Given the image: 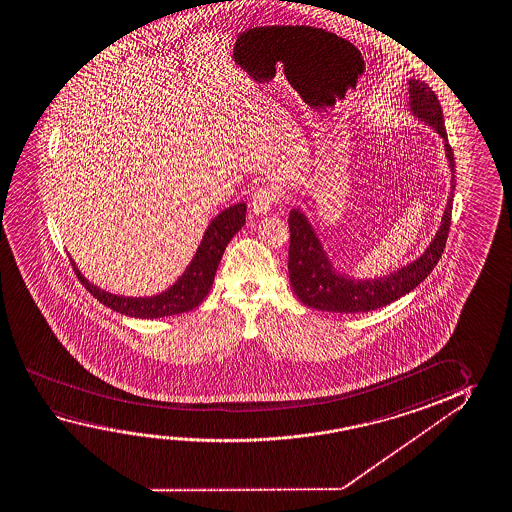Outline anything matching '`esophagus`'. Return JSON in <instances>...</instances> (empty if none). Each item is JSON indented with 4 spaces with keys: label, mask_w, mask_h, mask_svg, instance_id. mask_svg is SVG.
<instances>
[{
    "label": "esophagus",
    "mask_w": 512,
    "mask_h": 512,
    "mask_svg": "<svg viewBox=\"0 0 512 512\" xmlns=\"http://www.w3.org/2000/svg\"><path fill=\"white\" fill-rule=\"evenodd\" d=\"M275 202H277L275 189H273L271 185H262V187H259V189L253 193L252 210L255 214L264 216V214H268Z\"/></svg>",
    "instance_id": "34e87169"
}]
</instances>
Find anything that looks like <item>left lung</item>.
<instances>
[{
  "instance_id": "obj_1",
  "label": "left lung",
  "mask_w": 512,
  "mask_h": 512,
  "mask_svg": "<svg viewBox=\"0 0 512 512\" xmlns=\"http://www.w3.org/2000/svg\"><path fill=\"white\" fill-rule=\"evenodd\" d=\"M407 93V110L411 112L412 118L425 123L443 139L444 157L448 160V169L452 173L448 202L436 235L428 243L425 252L384 277H353L337 269L332 257H328V252L307 214L296 207L289 212V278L294 294L305 307L343 314L380 309L416 289L441 259L452 216L455 160L444 128L443 110L434 91L425 82L409 78Z\"/></svg>"
}]
</instances>
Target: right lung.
Masks as SVG:
<instances>
[{
    "instance_id": "obj_1",
    "label": "right lung",
    "mask_w": 512,
    "mask_h": 512,
    "mask_svg": "<svg viewBox=\"0 0 512 512\" xmlns=\"http://www.w3.org/2000/svg\"><path fill=\"white\" fill-rule=\"evenodd\" d=\"M244 221H246V203L244 202L235 203L228 209L221 210L218 216H214L210 221L209 227L205 228L202 241L198 244L196 253L187 264L184 273L176 278L166 291L151 294V296H123V294L109 293L93 282H89L82 275V271L76 268L75 260L71 257L69 260L78 280L105 307L130 318H166L173 314L189 312L203 302V298L209 294L210 287L214 284L219 260L223 257L227 244L243 228Z\"/></svg>"
}]
</instances>
